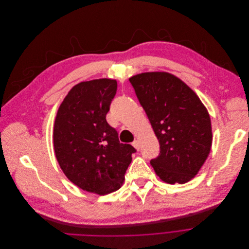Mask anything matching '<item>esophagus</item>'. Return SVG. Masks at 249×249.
Returning a JSON list of instances; mask_svg holds the SVG:
<instances>
[{"label": "esophagus", "mask_w": 249, "mask_h": 249, "mask_svg": "<svg viewBox=\"0 0 249 249\" xmlns=\"http://www.w3.org/2000/svg\"><path fill=\"white\" fill-rule=\"evenodd\" d=\"M132 146L136 149V150L138 151L139 150V142H138V140H135V141H133V143H132Z\"/></svg>", "instance_id": "34e87169"}]
</instances>
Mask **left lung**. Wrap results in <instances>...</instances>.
Here are the masks:
<instances>
[{
	"instance_id": "1",
	"label": "left lung",
	"mask_w": 249,
	"mask_h": 249,
	"mask_svg": "<svg viewBox=\"0 0 249 249\" xmlns=\"http://www.w3.org/2000/svg\"><path fill=\"white\" fill-rule=\"evenodd\" d=\"M160 143L150 161L170 184L185 183L199 172L212 146L209 113L196 93L176 75L142 72L129 78Z\"/></svg>"
}]
</instances>
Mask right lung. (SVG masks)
I'll return each mask as SVG.
<instances>
[{"label": "right lung", "instance_id": "add662e5", "mask_svg": "<svg viewBox=\"0 0 249 249\" xmlns=\"http://www.w3.org/2000/svg\"><path fill=\"white\" fill-rule=\"evenodd\" d=\"M111 78L74 85L59 107L54 150L66 177L79 188L105 195L119 189L135 149L123 144L106 121L117 92Z\"/></svg>", "mask_w": 249, "mask_h": 249}]
</instances>
